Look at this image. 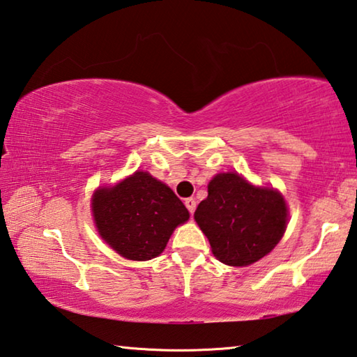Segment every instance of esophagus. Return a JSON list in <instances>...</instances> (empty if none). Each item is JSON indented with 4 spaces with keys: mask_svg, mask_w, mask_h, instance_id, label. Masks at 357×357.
I'll return each instance as SVG.
<instances>
[{
    "mask_svg": "<svg viewBox=\"0 0 357 357\" xmlns=\"http://www.w3.org/2000/svg\"><path fill=\"white\" fill-rule=\"evenodd\" d=\"M185 205H186V208H188V211H190L191 215L195 213V210H196V199H192V197L185 199Z\"/></svg>",
    "mask_w": 357,
    "mask_h": 357,
    "instance_id": "34e87169",
    "label": "esophagus"
}]
</instances>
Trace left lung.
I'll return each instance as SVG.
<instances>
[{
  "mask_svg": "<svg viewBox=\"0 0 357 357\" xmlns=\"http://www.w3.org/2000/svg\"><path fill=\"white\" fill-rule=\"evenodd\" d=\"M195 220L215 257L229 266H248L270 254L289 220L285 199L274 188L254 186L236 172L216 174Z\"/></svg>",
  "mask_w": 357,
  "mask_h": 357,
  "instance_id": "1",
  "label": "left lung"
}]
</instances>
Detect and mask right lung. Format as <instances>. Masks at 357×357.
Instances as JSON below:
<instances>
[{"mask_svg":"<svg viewBox=\"0 0 357 357\" xmlns=\"http://www.w3.org/2000/svg\"><path fill=\"white\" fill-rule=\"evenodd\" d=\"M91 205L100 236L122 257L137 261L158 257L175 227L190 218L174 191L144 171L98 188Z\"/></svg>","mask_w":357,"mask_h":357,"instance_id":"obj_1","label":"right lung"}]
</instances>
